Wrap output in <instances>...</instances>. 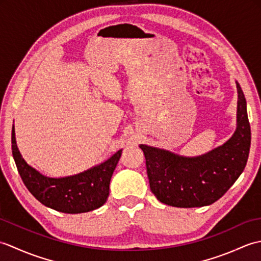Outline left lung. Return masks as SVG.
<instances>
[{
	"mask_svg": "<svg viewBox=\"0 0 261 261\" xmlns=\"http://www.w3.org/2000/svg\"><path fill=\"white\" fill-rule=\"evenodd\" d=\"M237 129L224 145L198 157H182L140 145L150 190L158 201L176 207H199L222 197L246 167L251 143L247 102L239 83Z\"/></svg>",
	"mask_w": 261,
	"mask_h": 261,
	"instance_id": "1",
	"label": "left lung"
}]
</instances>
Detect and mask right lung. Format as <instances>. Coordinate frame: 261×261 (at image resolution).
<instances>
[{
    "label": "right lung",
    "instance_id": "right-lung-1",
    "mask_svg": "<svg viewBox=\"0 0 261 261\" xmlns=\"http://www.w3.org/2000/svg\"><path fill=\"white\" fill-rule=\"evenodd\" d=\"M12 154L25 187L39 202L58 212L77 214L101 207L107 202L110 180L121 157L122 149L95 167L81 174L51 178L39 173L22 158L12 126Z\"/></svg>",
    "mask_w": 261,
    "mask_h": 261
}]
</instances>
